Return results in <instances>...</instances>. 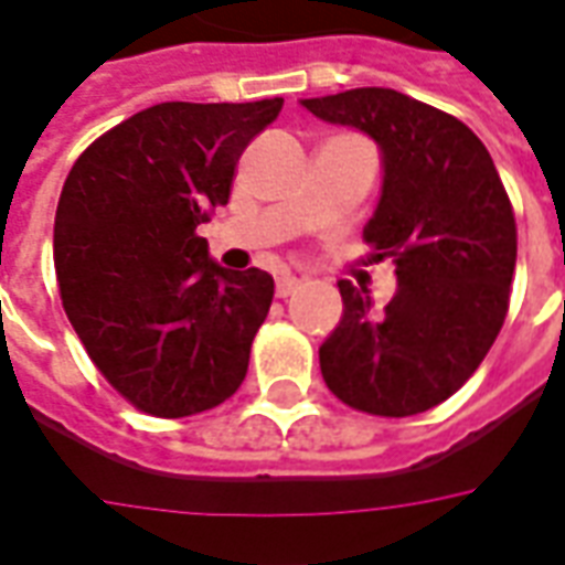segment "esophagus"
Listing matches in <instances>:
<instances>
[{"instance_id":"obj_1","label":"esophagus","mask_w":565,"mask_h":565,"mask_svg":"<svg viewBox=\"0 0 565 565\" xmlns=\"http://www.w3.org/2000/svg\"><path fill=\"white\" fill-rule=\"evenodd\" d=\"M299 287H302V281H299L296 275H284V278H278V284H275V294L281 296V299H287V296H294Z\"/></svg>"}]
</instances>
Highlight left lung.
<instances>
[{
	"mask_svg": "<svg viewBox=\"0 0 565 565\" xmlns=\"http://www.w3.org/2000/svg\"><path fill=\"white\" fill-rule=\"evenodd\" d=\"M302 107L380 146L365 242L398 275L383 311L365 287L338 281L344 315L320 344L326 386L371 416L431 411L473 377L509 311L518 233L500 173L461 119L404 92L365 86Z\"/></svg>",
	"mask_w": 565,
	"mask_h": 565,
	"instance_id": "left-lung-1",
	"label": "left lung"
}]
</instances>
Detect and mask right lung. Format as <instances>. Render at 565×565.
<instances>
[{
	"label": "right lung",
	"mask_w": 565,
	"mask_h": 565,
	"mask_svg": "<svg viewBox=\"0 0 565 565\" xmlns=\"http://www.w3.org/2000/svg\"><path fill=\"white\" fill-rule=\"evenodd\" d=\"M281 104H154L102 134L62 185V308L107 383L149 416L212 411L248 374L275 281L218 266L198 227Z\"/></svg>",
	"instance_id": "obj_1"
}]
</instances>
